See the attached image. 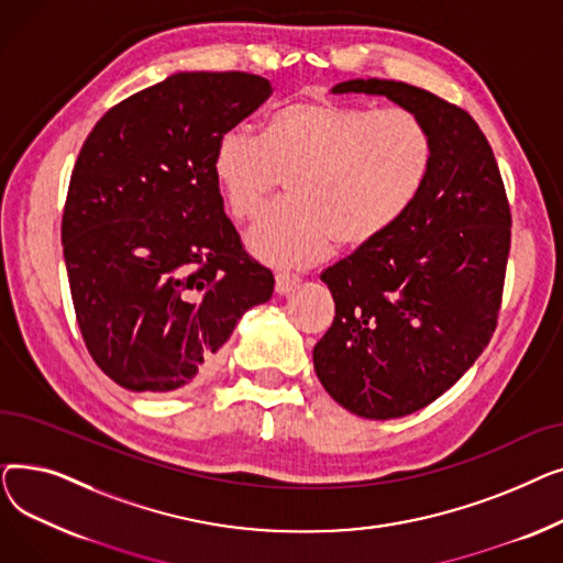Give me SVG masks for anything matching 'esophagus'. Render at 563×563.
Listing matches in <instances>:
<instances>
[{"instance_id": "esophagus-1", "label": "esophagus", "mask_w": 563, "mask_h": 563, "mask_svg": "<svg viewBox=\"0 0 563 563\" xmlns=\"http://www.w3.org/2000/svg\"><path fill=\"white\" fill-rule=\"evenodd\" d=\"M299 276L297 274H289V272H278L276 274V291L278 294H287V291H291L294 287L299 285Z\"/></svg>"}]
</instances>
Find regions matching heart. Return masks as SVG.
Instances as JSON below:
<instances>
[{
    "instance_id": "obj_1",
    "label": "heart",
    "mask_w": 563,
    "mask_h": 563,
    "mask_svg": "<svg viewBox=\"0 0 563 563\" xmlns=\"http://www.w3.org/2000/svg\"><path fill=\"white\" fill-rule=\"evenodd\" d=\"M433 139L406 109L374 111L335 100H299L266 118L260 136L228 130L212 173L236 221H253L287 177L289 198L249 236L274 264H308L329 251L380 240L422 194Z\"/></svg>"
}]
</instances>
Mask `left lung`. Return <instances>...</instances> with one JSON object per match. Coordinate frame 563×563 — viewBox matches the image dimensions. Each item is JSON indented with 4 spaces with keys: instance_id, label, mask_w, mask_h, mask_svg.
Segmentation results:
<instances>
[{
    "instance_id": "obj_1",
    "label": "left lung",
    "mask_w": 563,
    "mask_h": 563,
    "mask_svg": "<svg viewBox=\"0 0 563 563\" xmlns=\"http://www.w3.org/2000/svg\"><path fill=\"white\" fill-rule=\"evenodd\" d=\"M331 93L383 96L418 113L433 139L416 205L321 280L335 319L312 351L327 393L353 416H410L475 365L497 323L511 212L490 145L456 104L393 79H349Z\"/></svg>"
}]
</instances>
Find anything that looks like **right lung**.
<instances>
[{
  "mask_svg": "<svg viewBox=\"0 0 563 563\" xmlns=\"http://www.w3.org/2000/svg\"><path fill=\"white\" fill-rule=\"evenodd\" d=\"M272 96L249 73H175L109 109L73 168L62 242L81 338L132 393L210 376L236 321L274 294L212 173L217 139Z\"/></svg>",
  "mask_w": 563,
  "mask_h": 563,
  "instance_id": "obj_1",
  "label": "right lung"
}]
</instances>
